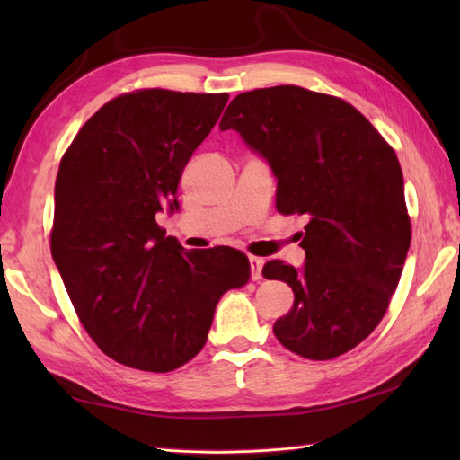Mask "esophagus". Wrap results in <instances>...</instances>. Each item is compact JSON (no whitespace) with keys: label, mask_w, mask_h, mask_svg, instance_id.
Segmentation results:
<instances>
[{"label":"esophagus","mask_w":460,"mask_h":460,"mask_svg":"<svg viewBox=\"0 0 460 460\" xmlns=\"http://www.w3.org/2000/svg\"><path fill=\"white\" fill-rule=\"evenodd\" d=\"M249 262H251V279L252 280H261L262 279V275H261V270H262V261L261 257H249Z\"/></svg>","instance_id":"esophagus-1"}]
</instances>
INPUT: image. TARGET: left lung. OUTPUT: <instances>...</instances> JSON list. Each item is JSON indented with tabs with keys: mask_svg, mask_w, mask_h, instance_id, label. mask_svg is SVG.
<instances>
[{
	"mask_svg": "<svg viewBox=\"0 0 460 460\" xmlns=\"http://www.w3.org/2000/svg\"><path fill=\"white\" fill-rule=\"evenodd\" d=\"M219 128L269 160L279 213L308 217L302 270L262 267L295 292L272 332L302 358L346 354L385 316L411 245L395 150L349 102L295 84L237 94Z\"/></svg>",
	"mask_w": 460,
	"mask_h": 460,
	"instance_id": "obj_1",
	"label": "left lung"
}]
</instances>
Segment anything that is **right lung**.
Segmentation results:
<instances>
[{
    "instance_id": "1",
    "label": "right lung",
    "mask_w": 460,
    "mask_h": 460,
    "mask_svg": "<svg viewBox=\"0 0 460 460\" xmlns=\"http://www.w3.org/2000/svg\"><path fill=\"white\" fill-rule=\"evenodd\" d=\"M227 93H124L68 146L55 181L51 252L76 316L106 356L144 371L188 364L208 341L223 292L249 280L235 249H183L155 213L178 209V183Z\"/></svg>"
}]
</instances>
